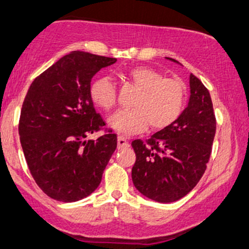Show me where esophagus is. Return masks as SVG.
<instances>
[{"label": "esophagus", "instance_id": "esophagus-1", "mask_svg": "<svg viewBox=\"0 0 249 249\" xmlns=\"http://www.w3.org/2000/svg\"><path fill=\"white\" fill-rule=\"evenodd\" d=\"M128 146H129V143H128L127 139L124 136H119L118 137V148L124 149V148H128Z\"/></svg>", "mask_w": 249, "mask_h": 249}]
</instances>
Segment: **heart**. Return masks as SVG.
<instances>
[{
	"label": "heart",
	"mask_w": 249,
	"mask_h": 249,
	"mask_svg": "<svg viewBox=\"0 0 249 249\" xmlns=\"http://www.w3.org/2000/svg\"><path fill=\"white\" fill-rule=\"evenodd\" d=\"M127 78L137 89L131 108L120 109L108 120L112 129L122 135L143 131L149 124L162 129L173 124L182 113L186 103V87L179 79L165 78L158 70L136 67L127 72ZM92 101L100 108L109 110L116 105V85L112 78L101 76L90 87Z\"/></svg>",
	"instance_id": "obj_1"
}]
</instances>
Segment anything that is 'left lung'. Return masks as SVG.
<instances>
[{
  "label": "left lung",
  "instance_id": "8db88e82",
  "mask_svg": "<svg viewBox=\"0 0 249 249\" xmlns=\"http://www.w3.org/2000/svg\"><path fill=\"white\" fill-rule=\"evenodd\" d=\"M189 88L188 105L173 124L146 142L131 143L136 153L131 170L134 186L145 197L160 203L176 202L197 185L213 149L216 118L210 93L193 73Z\"/></svg>",
  "mask_w": 249,
  "mask_h": 249
}]
</instances>
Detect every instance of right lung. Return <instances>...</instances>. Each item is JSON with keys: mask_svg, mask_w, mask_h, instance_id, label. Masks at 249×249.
<instances>
[{"mask_svg": "<svg viewBox=\"0 0 249 249\" xmlns=\"http://www.w3.org/2000/svg\"><path fill=\"white\" fill-rule=\"evenodd\" d=\"M114 57L73 51L32 82L21 107L18 131L27 166L42 192L76 202L94 192L118 140L108 130L87 140L105 121L90 97L91 79Z\"/></svg>", "mask_w": 249, "mask_h": 249, "instance_id": "add662e5", "label": "right lung"}]
</instances>
